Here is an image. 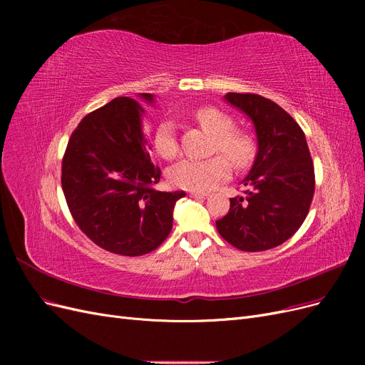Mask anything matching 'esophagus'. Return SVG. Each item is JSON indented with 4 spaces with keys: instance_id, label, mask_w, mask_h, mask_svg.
<instances>
[{
    "instance_id": "34e87169",
    "label": "esophagus",
    "mask_w": 365,
    "mask_h": 365,
    "mask_svg": "<svg viewBox=\"0 0 365 365\" xmlns=\"http://www.w3.org/2000/svg\"><path fill=\"white\" fill-rule=\"evenodd\" d=\"M190 197H195V200H204V197H207V193H204V192H190Z\"/></svg>"
}]
</instances>
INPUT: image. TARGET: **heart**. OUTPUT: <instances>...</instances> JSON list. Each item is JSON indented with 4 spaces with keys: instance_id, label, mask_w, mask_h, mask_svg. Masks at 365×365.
I'll use <instances>...</instances> for the list:
<instances>
[{
    "instance_id": "obj_1",
    "label": "heart",
    "mask_w": 365,
    "mask_h": 365,
    "mask_svg": "<svg viewBox=\"0 0 365 365\" xmlns=\"http://www.w3.org/2000/svg\"><path fill=\"white\" fill-rule=\"evenodd\" d=\"M195 118L207 132L215 135L213 149L225 153L235 168L245 169L256 158V143L245 132L233 129V120L224 113L215 108H201L195 113ZM152 143L158 155L165 160H172L178 153V140L172 121H161ZM226 159L224 155L205 160L184 158L172 165L168 178L172 185L180 189L207 192L230 176L231 165Z\"/></svg>"
}]
</instances>
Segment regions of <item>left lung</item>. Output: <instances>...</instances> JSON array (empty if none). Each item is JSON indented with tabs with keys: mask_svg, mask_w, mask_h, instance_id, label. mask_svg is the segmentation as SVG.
Returning <instances> with one entry per match:
<instances>
[{
	"mask_svg": "<svg viewBox=\"0 0 365 365\" xmlns=\"http://www.w3.org/2000/svg\"><path fill=\"white\" fill-rule=\"evenodd\" d=\"M224 98L251 120L257 153L242 181L251 190L231 197L228 213L216 220V228L237 250H271L302 227L312 202L315 175L304 132L269 98L240 93Z\"/></svg>",
	"mask_w": 365,
	"mask_h": 365,
	"instance_id": "8db88e82",
	"label": "left lung"
}]
</instances>
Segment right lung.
Instances as JSON below:
<instances>
[{
  "label": "right lung",
  "mask_w": 365,
  "mask_h": 365,
  "mask_svg": "<svg viewBox=\"0 0 365 365\" xmlns=\"http://www.w3.org/2000/svg\"><path fill=\"white\" fill-rule=\"evenodd\" d=\"M153 105V94H138ZM145 109L115 97L82 118L62 161V190L76 224L96 245L121 256H143L169 236L184 192L153 189L161 170L150 163L143 130Z\"/></svg>",
  "instance_id": "add662e5"
}]
</instances>
